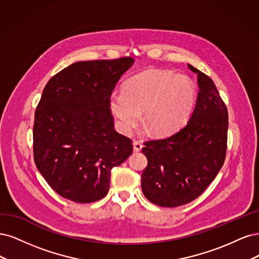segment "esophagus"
<instances>
[{"mask_svg":"<svg viewBox=\"0 0 259 259\" xmlns=\"http://www.w3.org/2000/svg\"><path fill=\"white\" fill-rule=\"evenodd\" d=\"M142 147H143V144H142L140 141L133 142V151H135V152H140Z\"/></svg>","mask_w":259,"mask_h":259,"instance_id":"34e87169","label":"esophagus"}]
</instances>
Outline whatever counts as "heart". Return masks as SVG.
Segmentation results:
<instances>
[{"label":"heart","mask_w":259,"mask_h":259,"mask_svg":"<svg viewBox=\"0 0 259 259\" xmlns=\"http://www.w3.org/2000/svg\"><path fill=\"white\" fill-rule=\"evenodd\" d=\"M196 86L184 74L148 69L126 81L121 94L110 97L116 126L129 135L143 112L154 135L170 136L184 126L196 103Z\"/></svg>","instance_id":"obj_1"}]
</instances>
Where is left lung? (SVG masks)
I'll use <instances>...</instances> for the list:
<instances>
[{
    "instance_id": "8db88e82",
    "label": "left lung",
    "mask_w": 259,
    "mask_h": 259,
    "mask_svg": "<svg viewBox=\"0 0 259 259\" xmlns=\"http://www.w3.org/2000/svg\"><path fill=\"white\" fill-rule=\"evenodd\" d=\"M199 93L188 122L174 135L145 142L144 196L156 205L175 207L193 201L211 184L226 157L228 112L213 80L193 65Z\"/></svg>"
}]
</instances>
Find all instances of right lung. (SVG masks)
I'll list each match as a JSON object with an SVG mask.
<instances>
[{"label":"right lung","instance_id":"1","mask_svg":"<svg viewBox=\"0 0 259 259\" xmlns=\"http://www.w3.org/2000/svg\"><path fill=\"white\" fill-rule=\"evenodd\" d=\"M131 57L75 62L46 84L34 115L36 168L57 194L78 203L104 198L111 170L132 154L114 129L110 97Z\"/></svg>","mask_w":259,"mask_h":259}]
</instances>
